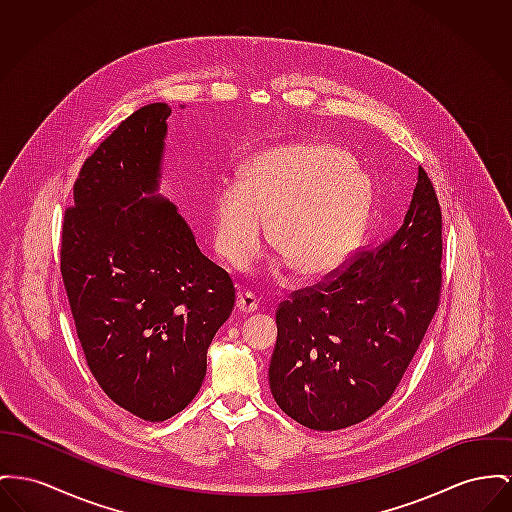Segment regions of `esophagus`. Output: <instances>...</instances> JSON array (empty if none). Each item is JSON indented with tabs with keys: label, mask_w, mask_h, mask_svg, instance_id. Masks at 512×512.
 Here are the masks:
<instances>
[{
	"label": "esophagus",
	"mask_w": 512,
	"mask_h": 512,
	"mask_svg": "<svg viewBox=\"0 0 512 512\" xmlns=\"http://www.w3.org/2000/svg\"><path fill=\"white\" fill-rule=\"evenodd\" d=\"M260 307V301L254 293L250 291H240L239 297H237V308H239L242 314H250L254 310H258Z\"/></svg>",
	"instance_id": "1"
}]
</instances>
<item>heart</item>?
<instances>
[{
	"mask_svg": "<svg viewBox=\"0 0 512 512\" xmlns=\"http://www.w3.org/2000/svg\"><path fill=\"white\" fill-rule=\"evenodd\" d=\"M371 190L349 157L326 143H293L254 157L240 184L213 198L215 248L237 270L270 242L303 277L332 272L359 239Z\"/></svg>",
	"mask_w": 512,
	"mask_h": 512,
	"instance_id": "1",
	"label": "heart"
}]
</instances>
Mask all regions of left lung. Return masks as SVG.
<instances>
[{"label": "left lung", "instance_id": "left-lung-1", "mask_svg": "<svg viewBox=\"0 0 512 512\" xmlns=\"http://www.w3.org/2000/svg\"><path fill=\"white\" fill-rule=\"evenodd\" d=\"M443 213L419 167L404 225L281 301L270 388L314 431H338L382 408L441 303Z\"/></svg>", "mask_w": 512, "mask_h": 512}]
</instances>
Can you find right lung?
Returning <instances> with one entry per match:
<instances>
[{"label": "right lung", "instance_id": "add662e5", "mask_svg": "<svg viewBox=\"0 0 512 512\" xmlns=\"http://www.w3.org/2000/svg\"><path fill=\"white\" fill-rule=\"evenodd\" d=\"M169 116V104L141 106L85 159L60 248L91 373L114 404L153 423L194 400L237 299L176 207L153 196Z\"/></svg>", "mask_w": 512, "mask_h": 512}]
</instances>
